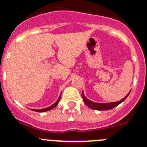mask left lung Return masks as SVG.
Wrapping results in <instances>:
<instances>
[{"instance_id":"8db88e82","label":"left lung","mask_w":147,"mask_h":147,"mask_svg":"<svg viewBox=\"0 0 147 147\" xmlns=\"http://www.w3.org/2000/svg\"><path fill=\"white\" fill-rule=\"evenodd\" d=\"M130 91H131V90H130ZM130 92H129L128 94L125 96V98H123L122 100H121L120 101H118V102H114L99 103V102H93V101L88 100V98L84 96V93L83 91H82V96L85 104H86L88 107L91 108V109H96V110H108V109H112V108L117 107V106L119 105V104H121L122 102H123V101L126 99V98L128 96Z\"/></svg>"}]
</instances>
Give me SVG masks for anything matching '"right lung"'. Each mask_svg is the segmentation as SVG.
<instances>
[{"label":"right lung","instance_id":"obj_1","mask_svg":"<svg viewBox=\"0 0 147 147\" xmlns=\"http://www.w3.org/2000/svg\"><path fill=\"white\" fill-rule=\"evenodd\" d=\"M61 93L60 96H59V98H58L57 100H56V102H54L53 105H51V106H49V107H47V108H45V109H32V110L35 111V112H47V111H49V110H50V109H53V108L55 107L56 106H57V105L59 104V101H60V100H61Z\"/></svg>","mask_w":147,"mask_h":147}]
</instances>
